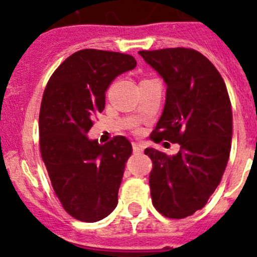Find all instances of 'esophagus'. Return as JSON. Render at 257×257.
<instances>
[{
  "label": "esophagus",
  "instance_id": "34e87169",
  "mask_svg": "<svg viewBox=\"0 0 257 257\" xmlns=\"http://www.w3.org/2000/svg\"><path fill=\"white\" fill-rule=\"evenodd\" d=\"M133 151L135 153H142L144 151V144H141V142H133Z\"/></svg>",
  "mask_w": 257,
  "mask_h": 257
}]
</instances>
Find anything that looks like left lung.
<instances>
[{"mask_svg": "<svg viewBox=\"0 0 257 257\" xmlns=\"http://www.w3.org/2000/svg\"><path fill=\"white\" fill-rule=\"evenodd\" d=\"M138 54L167 85L166 104L150 140L180 145L172 156L153 147L145 150L153 160V204L166 217H187L206 206L226 168L233 136L226 85L216 67L193 49Z\"/></svg>", "mask_w": 257, "mask_h": 257, "instance_id": "obj_1", "label": "left lung"}]
</instances>
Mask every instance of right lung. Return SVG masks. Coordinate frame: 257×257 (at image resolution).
I'll return each instance as SVG.
<instances>
[{"label":"right lung","mask_w":257,"mask_h":257,"mask_svg":"<svg viewBox=\"0 0 257 257\" xmlns=\"http://www.w3.org/2000/svg\"><path fill=\"white\" fill-rule=\"evenodd\" d=\"M132 55L84 49L58 67L46 85L39 117L40 150L62 206L76 220L95 222L117 206V193L132 144L116 136L90 140L94 115L116 76L133 70Z\"/></svg>","instance_id":"obj_1"}]
</instances>
